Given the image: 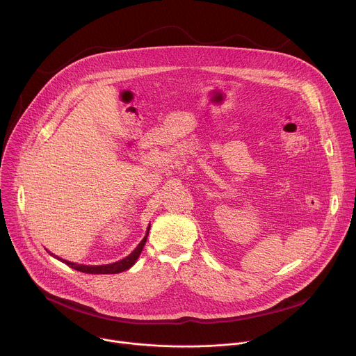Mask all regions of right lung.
Instances as JSON below:
<instances>
[{"instance_id": "obj_1", "label": "right lung", "mask_w": 356, "mask_h": 356, "mask_svg": "<svg viewBox=\"0 0 356 356\" xmlns=\"http://www.w3.org/2000/svg\"><path fill=\"white\" fill-rule=\"evenodd\" d=\"M149 228L150 225L147 227V231H146V235L145 238L139 242V245L134 249V252H131V255H128L127 258H124L122 261H118L115 264H111V265H103V266H87V265H77V264H72V262H67V261H63L60 259L62 262H65L66 265H69L70 268L79 270V272H83V273H91V275H110V273H121L127 269H129L135 262L136 259L139 258L140 252L146 243V238H147V234H149ZM59 259V258H58Z\"/></svg>"}]
</instances>
